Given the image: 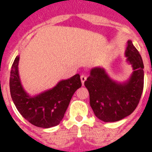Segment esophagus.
<instances>
[{
	"instance_id": "obj_1",
	"label": "esophagus",
	"mask_w": 152,
	"mask_h": 152,
	"mask_svg": "<svg viewBox=\"0 0 152 152\" xmlns=\"http://www.w3.org/2000/svg\"><path fill=\"white\" fill-rule=\"evenodd\" d=\"M80 80H81V82H82V84L83 85V83H84L85 80H87V77H86V76H84V75H81Z\"/></svg>"
}]
</instances>
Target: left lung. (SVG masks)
Wrapping results in <instances>:
<instances>
[{
	"label": "left lung",
	"instance_id": "1",
	"mask_svg": "<svg viewBox=\"0 0 152 152\" xmlns=\"http://www.w3.org/2000/svg\"><path fill=\"white\" fill-rule=\"evenodd\" d=\"M125 56L133 72L127 80L118 82L105 69L95 67L84 82L95 115L104 122H114L130 115L137 108L144 88V63L132 41L127 42Z\"/></svg>",
	"mask_w": 152,
	"mask_h": 152
}]
</instances>
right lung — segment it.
<instances>
[{
	"label": "right lung",
	"instance_id": "1",
	"mask_svg": "<svg viewBox=\"0 0 152 152\" xmlns=\"http://www.w3.org/2000/svg\"><path fill=\"white\" fill-rule=\"evenodd\" d=\"M20 56H16L10 72V93L20 114L37 127L56 126L63 119L72 95L82 85L79 74L62 80L51 89L30 95L23 87L19 75Z\"/></svg>",
	"mask_w": 152,
	"mask_h": 152
}]
</instances>
